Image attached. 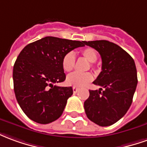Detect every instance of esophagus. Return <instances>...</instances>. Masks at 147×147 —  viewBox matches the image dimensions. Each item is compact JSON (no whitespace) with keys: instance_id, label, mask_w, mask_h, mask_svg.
Listing matches in <instances>:
<instances>
[{"instance_id":"obj_1","label":"esophagus","mask_w":147,"mask_h":147,"mask_svg":"<svg viewBox=\"0 0 147 147\" xmlns=\"http://www.w3.org/2000/svg\"><path fill=\"white\" fill-rule=\"evenodd\" d=\"M78 90H79L78 88H76V87H73V91H74V93H77Z\"/></svg>"}]
</instances>
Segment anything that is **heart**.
Listing matches in <instances>:
<instances>
[{
    "label": "heart",
    "instance_id": "heart-1",
    "mask_svg": "<svg viewBox=\"0 0 147 147\" xmlns=\"http://www.w3.org/2000/svg\"><path fill=\"white\" fill-rule=\"evenodd\" d=\"M81 55L89 62H94L97 59V53L95 50L91 47L85 48L81 51ZM75 55L73 52L66 53L62 60V66L64 71H71L75 65ZM91 66H93L91 64ZM93 79V76L91 73H78L74 72L69 74L66 78V82L69 85L74 87H83L85 85H88L89 82H91Z\"/></svg>",
    "mask_w": 147,
    "mask_h": 147
}]
</instances>
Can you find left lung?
Returning <instances> with one entry per match:
<instances>
[{
    "instance_id": "left-lung-1",
    "label": "left lung",
    "mask_w": 147,
    "mask_h": 147,
    "mask_svg": "<svg viewBox=\"0 0 147 147\" xmlns=\"http://www.w3.org/2000/svg\"><path fill=\"white\" fill-rule=\"evenodd\" d=\"M85 44L97 51L102 59V71L93 82L101 88L89 90L84 103L85 113L97 125H112L131 105L138 84L135 61L119 46L107 40L85 41Z\"/></svg>"
}]
</instances>
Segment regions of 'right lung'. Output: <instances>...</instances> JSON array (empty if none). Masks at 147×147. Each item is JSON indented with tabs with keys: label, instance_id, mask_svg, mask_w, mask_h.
Masks as SVG:
<instances>
[{
	"label": "right lung",
	"instance_id": "add662e5",
	"mask_svg": "<svg viewBox=\"0 0 147 147\" xmlns=\"http://www.w3.org/2000/svg\"><path fill=\"white\" fill-rule=\"evenodd\" d=\"M85 41L47 36L23 49L13 66L16 98L26 115L33 121L47 124L62 115L72 87L54 84L65 81L63 56Z\"/></svg>",
	"mask_w": 147,
	"mask_h": 147
}]
</instances>
